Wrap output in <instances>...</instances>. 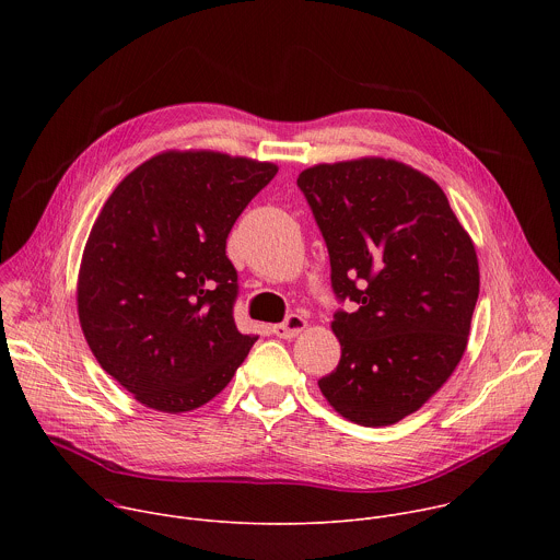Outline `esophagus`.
Listing matches in <instances>:
<instances>
[{
	"instance_id": "obj_1",
	"label": "esophagus",
	"mask_w": 560,
	"mask_h": 560,
	"mask_svg": "<svg viewBox=\"0 0 560 560\" xmlns=\"http://www.w3.org/2000/svg\"><path fill=\"white\" fill-rule=\"evenodd\" d=\"M307 322L301 316V314H288L283 324H277L272 326V332L279 337V339H292L296 335H301L305 330Z\"/></svg>"
}]
</instances>
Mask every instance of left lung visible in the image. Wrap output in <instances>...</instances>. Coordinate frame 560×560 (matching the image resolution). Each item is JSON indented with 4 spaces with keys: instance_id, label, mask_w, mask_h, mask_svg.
<instances>
[{
    "instance_id": "8db88e82",
    "label": "left lung",
    "mask_w": 560,
    "mask_h": 560,
    "mask_svg": "<svg viewBox=\"0 0 560 560\" xmlns=\"http://www.w3.org/2000/svg\"><path fill=\"white\" fill-rule=\"evenodd\" d=\"M330 255L341 343L318 378L348 421L381 428L417 412L450 378L469 335L478 261L445 192L392 159L318 164L296 179Z\"/></svg>"
}]
</instances>
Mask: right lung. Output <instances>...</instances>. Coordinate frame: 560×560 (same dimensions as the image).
I'll list each match as a JSON object with an SVG mask.
<instances>
[{"label":"right lung","instance_id":"obj_1","mask_svg":"<svg viewBox=\"0 0 560 560\" xmlns=\"http://www.w3.org/2000/svg\"><path fill=\"white\" fill-rule=\"evenodd\" d=\"M275 175V164L244 156L171 150L104 203L79 268V324L139 404L171 415L201 408L248 357L257 337L234 324L225 238Z\"/></svg>","mask_w":560,"mask_h":560}]
</instances>
